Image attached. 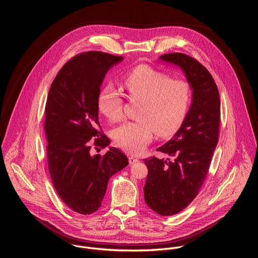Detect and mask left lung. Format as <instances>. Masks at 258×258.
Returning a JSON list of instances; mask_svg holds the SVG:
<instances>
[{
  "label": "left lung",
  "instance_id": "8db88e82",
  "mask_svg": "<svg viewBox=\"0 0 258 258\" xmlns=\"http://www.w3.org/2000/svg\"><path fill=\"white\" fill-rule=\"evenodd\" d=\"M120 57L101 51L69 59L49 90L44 130L49 172L61 200L73 211H97L109 178L128 164L99 123L100 86Z\"/></svg>",
  "mask_w": 258,
  "mask_h": 258
}]
</instances>
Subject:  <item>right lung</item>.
I'll return each instance as SVG.
<instances>
[{
  "instance_id": "add662e5",
  "label": "right lung",
  "mask_w": 258,
  "mask_h": 258,
  "mask_svg": "<svg viewBox=\"0 0 258 258\" xmlns=\"http://www.w3.org/2000/svg\"><path fill=\"white\" fill-rule=\"evenodd\" d=\"M161 59L179 66L193 90L192 105L181 126L156 150L163 155L144 160L148 168L145 201L166 216L186 208L205 181L218 141L220 101L212 76L196 59L182 53L165 54Z\"/></svg>"
}]
</instances>
